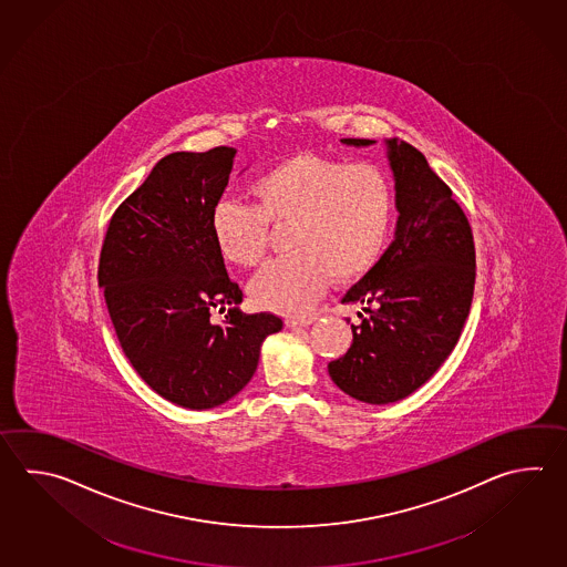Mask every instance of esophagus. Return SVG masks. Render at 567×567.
<instances>
[{"mask_svg":"<svg viewBox=\"0 0 567 567\" xmlns=\"http://www.w3.org/2000/svg\"><path fill=\"white\" fill-rule=\"evenodd\" d=\"M287 323V327H309V324L315 323V317H301V319H287L285 321Z\"/></svg>","mask_w":567,"mask_h":567,"instance_id":"1","label":"esophagus"}]
</instances>
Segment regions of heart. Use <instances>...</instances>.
I'll return each mask as SVG.
<instances>
[{
    "label": "heart",
    "instance_id": "1",
    "mask_svg": "<svg viewBox=\"0 0 567 567\" xmlns=\"http://www.w3.org/2000/svg\"><path fill=\"white\" fill-rule=\"evenodd\" d=\"M255 206L224 197L209 214L221 258L258 265L268 224H287V246L252 278L256 307L282 315L312 309L329 280H355L378 265L395 218L392 177L382 165L301 153L262 169L250 182Z\"/></svg>",
    "mask_w": 567,
    "mask_h": 567
}]
</instances>
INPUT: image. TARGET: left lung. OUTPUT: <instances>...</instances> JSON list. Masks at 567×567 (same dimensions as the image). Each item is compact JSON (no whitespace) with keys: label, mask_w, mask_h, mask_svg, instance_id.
<instances>
[{"label":"left lung","mask_w":567,"mask_h":567,"mask_svg":"<svg viewBox=\"0 0 567 567\" xmlns=\"http://www.w3.org/2000/svg\"><path fill=\"white\" fill-rule=\"evenodd\" d=\"M385 147L400 214L393 243L347 290L343 302L363 305L367 315L351 324L346 355L329 363L339 390L378 405L404 400L436 373L458 343L474 290L473 231L451 187L410 143L393 137Z\"/></svg>","instance_id":"left-lung-1"}]
</instances>
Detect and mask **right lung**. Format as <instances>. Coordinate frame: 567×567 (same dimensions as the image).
Here are the masks:
<instances>
[{
	"label": "right lung",
	"mask_w": 567,
	"mask_h": 567,
	"mask_svg": "<svg viewBox=\"0 0 567 567\" xmlns=\"http://www.w3.org/2000/svg\"><path fill=\"white\" fill-rule=\"evenodd\" d=\"M236 150L165 155L116 208L104 236L99 287L131 365L172 404L209 410L252 380L260 347L282 321L238 309L209 214L230 179ZM230 306L224 326L208 321Z\"/></svg>",
	"instance_id": "1"
}]
</instances>
